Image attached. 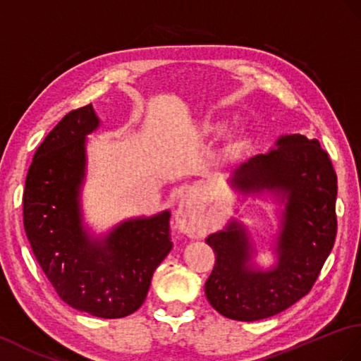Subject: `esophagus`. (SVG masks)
Listing matches in <instances>:
<instances>
[{
    "label": "esophagus",
    "mask_w": 361,
    "mask_h": 361,
    "mask_svg": "<svg viewBox=\"0 0 361 361\" xmlns=\"http://www.w3.org/2000/svg\"><path fill=\"white\" fill-rule=\"evenodd\" d=\"M175 220H177V228L180 232L186 233V235H201L204 232V224L201 221L197 209L195 194L192 190H188L180 200Z\"/></svg>",
    "instance_id": "obj_1"
}]
</instances>
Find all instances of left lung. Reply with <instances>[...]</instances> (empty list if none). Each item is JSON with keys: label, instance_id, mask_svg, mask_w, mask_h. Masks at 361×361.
I'll return each instance as SVG.
<instances>
[{"label": "left lung", "instance_id": "1", "mask_svg": "<svg viewBox=\"0 0 361 361\" xmlns=\"http://www.w3.org/2000/svg\"><path fill=\"white\" fill-rule=\"evenodd\" d=\"M231 184L243 194L267 190L284 203L276 263L269 271L249 264L254 249L241 223L232 220L206 238L216 255L204 284L209 303L231 320L257 322L283 312L312 289L337 235V175L318 140L292 133L276 140L269 154L243 163Z\"/></svg>", "mask_w": 361, "mask_h": 361}]
</instances>
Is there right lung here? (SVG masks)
<instances>
[{
  "label": "right lung",
  "instance_id": "right-lung-1",
  "mask_svg": "<svg viewBox=\"0 0 361 361\" xmlns=\"http://www.w3.org/2000/svg\"><path fill=\"white\" fill-rule=\"evenodd\" d=\"M98 126L87 104L49 132L29 167L23 221L33 255L64 303L94 317L121 318L145 303L157 266L171 252V212L126 220L103 238L89 235L80 189L86 137Z\"/></svg>",
  "mask_w": 361,
  "mask_h": 361
}]
</instances>
